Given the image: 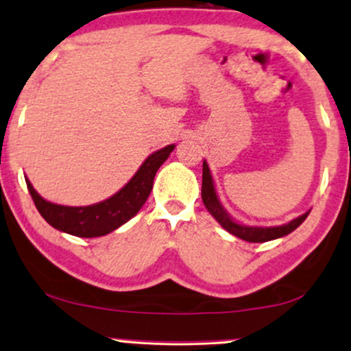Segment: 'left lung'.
<instances>
[{"mask_svg": "<svg viewBox=\"0 0 351 351\" xmlns=\"http://www.w3.org/2000/svg\"><path fill=\"white\" fill-rule=\"evenodd\" d=\"M202 200L207 210L212 213V217L220 223L228 233L234 234V237L241 238V240L250 241V243H265L276 240V238H281L294 232L298 226L306 220L307 215L311 212H306L304 215H300L294 220H291L289 223L279 225V226H250V225H241L238 221H234L230 213L226 212L221 205L220 199H218L215 184H213L212 172H210L208 164L204 160V172H202Z\"/></svg>", "mask_w": 351, "mask_h": 351, "instance_id": "8db88e82", "label": "left lung"}]
</instances>
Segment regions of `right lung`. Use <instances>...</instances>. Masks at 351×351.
Here are the masks:
<instances>
[{"instance_id": "1", "label": "right lung", "mask_w": 351, "mask_h": 351, "mask_svg": "<svg viewBox=\"0 0 351 351\" xmlns=\"http://www.w3.org/2000/svg\"><path fill=\"white\" fill-rule=\"evenodd\" d=\"M174 144H169L162 149L152 152L121 191L100 204L86 207H65L52 204L34 191L29 179H26L27 191L44 220L56 230L80 238L103 237L125 225L141 210L152 191L156 172L174 151Z\"/></svg>"}]
</instances>
